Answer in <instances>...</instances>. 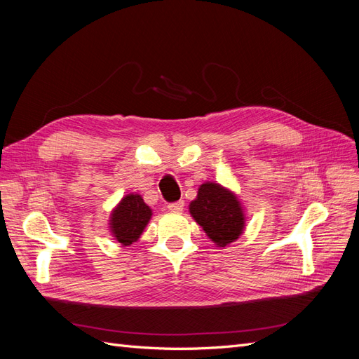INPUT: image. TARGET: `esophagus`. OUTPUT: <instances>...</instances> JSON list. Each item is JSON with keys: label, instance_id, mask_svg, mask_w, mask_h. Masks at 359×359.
I'll use <instances>...</instances> for the list:
<instances>
[{"label": "esophagus", "instance_id": "1", "mask_svg": "<svg viewBox=\"0 0 359 359\" xmlns=\"http://www.w3.org/2000/svg\"><path fill=\"white\" fill-rule=\"evenodd\" d=\"M168 210H169L170 212H175V214H180V212H182V210H184V201L169 203V205H168Z\"/></svg>", "mask_w": 359, "mask_h": 359}]
</instances>
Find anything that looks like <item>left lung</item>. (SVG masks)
<instances>
[{
  "label": "left lung",
  "mask_w": 359,
  "mask_h": 359,
  "mask_svg": "<svg viewBox=\"0 0 359 359\" xmlns=\"http://www.w3.org/2000/svg\"><path fill=\"white\" fill-rule=\"evenodd\" d=\"M190 215L220 248L235 243L245 229V208L235 191L219 182L205 181L189 205Z\"/></svg>",
  "instance_id": "1"
}]
</instances>
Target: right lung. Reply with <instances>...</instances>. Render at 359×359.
<instances>
[{"label":"right lung","instance_id":"1","mask_svg":"<svg viewBox=\"0 0 359 359\" xmlns=\"http://www.w3.org/2000/svg\"><path fill=\"white\" fill-rule=\"evenodd\" d=\"M153 217V210L137 193H128L119 201L109 215V232L123 247L136 243Z\"/></svg>","mask_w":359,"mask_h":359}]
</instances>
